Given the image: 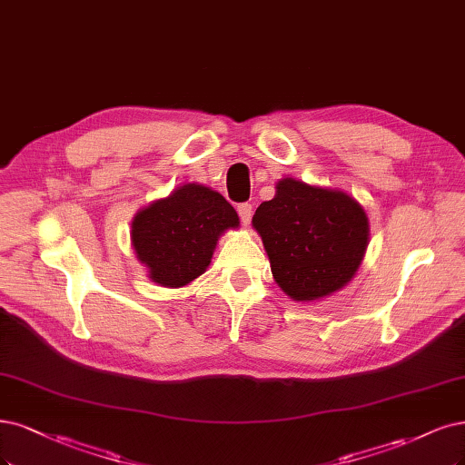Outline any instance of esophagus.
I'll return each mask as SVG.
<instances>
[{
    "instance_id": "esophagus-1",
    "label": "esophagus",
    "mask_w": 465,
    "mask_h": 465,
    "mask_svg": "<svg viewBox=\"0 0 465 465\" xmlns=\"http://www.w3.org/2000/svg\"><path fill=\"white\" fill-rule=\"evenodd\" d=\"M236 212H238V215H240V221H242V225H250V221H252V205L250 203H240L238 207H236Z\"/></svg>"
}]
</instances>
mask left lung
Segmentation results:
<instances>
[{
	"mask_svg": "<svg viewBox=\"0 0 465 465\" xmlns=\"http://www.w3.org/2000/svg\"><path fill=\"white\" fill-rule=\"evenodd\" d=\"M271 273L294 302L323 300L354 279L370 244L361 203L339 188L284 177L252 217Z\"/></svg>",
	"mask_w": 465,
	"mask_h": 465,
	"instance_id": "8db88e82",
	"label": "left lung"
}]
</instances>
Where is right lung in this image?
I'll return each instance as SVG.
<instances>
[{
  "label": "right lung",
  "instance_id": "1",
  "mask_svg": "<svg viewBox=\"0 0 465 465\" xmlns=\"http://www.w3.org/2000/svg\"><path fill=\"white\" fill-rule=\"evenodd\" d=\"M238 227L234 207L217 190L186 183L142 207L133 219L131 242L153 282L183 288L205 273L219 236Z\"/></svg>",
  "mask_w": 465,
  "mask_h": 465
}]
</instances>
